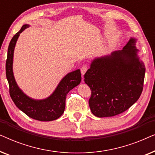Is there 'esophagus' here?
I'll use <instances>...</instances> for the list:
<instances>
[{
    "instance_id": "34e87169",
    "label": "esophagus",
    "mask_w": 155,
    "mask_h": 155,
    "mask_svg": "<svg viewBox=\"0 0 155 155\" xmlns=\"http://www.w3.org/2000/svg\"><path fill=\"white\" fill-rule=\"evenodd\" d=\"M87 69H88L87 66H86V65H83V66L81 68V69H80V71H81V73H82V75H84V73H86L87 71Z\"/></svg>"
}]
</instances>
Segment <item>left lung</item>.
Masks as SVG:
<instances>
[{"instance_id":"obj_1","label":"left lung","mask_w":155,"mask_h":155,"mask_svg":"<svg viewBox=\"0 0 155 155\" xmlns=\"http://www.w3.org/2000/svg\"><path fill=\"white\" fill-rule=\"evenodd\" d=\"M135 43L136 39L130 38L121 51L94 58L84 74V82L92 92L89 105L97 117L121 114L140 97L145 66Z\"/></svg>"}]
</instances>
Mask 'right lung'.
Masks as SVG:
<instances>
[{"instance_id": "add662e5", "label": "right lung", "mask_w": 155, "mask_h": 155, "mask_svg": "<svg viewBox=\"0 0 155 155\" xmlns=\"http://www.w3.org/2000/svg\"><path fill=\"white\" fill-rule=\"evenodd\" d=\"M29 27V25H23L20 30L12 38L8 46L5 71L10 95L16 107L29 117L41 121H51L58 118L63 114L68 93L80 83L81 73L78 69L67 74L61 80L53 94L46 99L36 100L27 96L16 83L12 71V63L17 40L20 34Z\"/></svg>"}]
</instances>
